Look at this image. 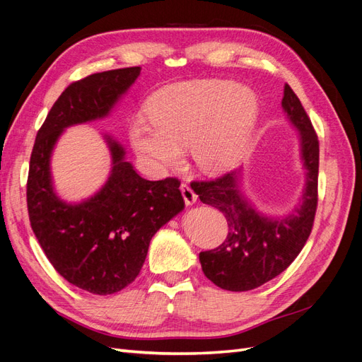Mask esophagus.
<instances>
[{"mask_svg":"<svg viewBox=\"0 0 362 362\" xmlns=\"http://www.w3.org/2000/svg\"><path fill=\"white\" fill-rule=\"evenodd\" d=\"M180 190H181V194L184 198V202L187 205H193L196 202V199H198V196H196V193L192 190L189 184H181Z\"/></svg>","mask_w":362,"mask_h":362,"instance_id":"34e87169","label":"esophagus"}]
</instances>
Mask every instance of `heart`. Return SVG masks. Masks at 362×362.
<instances>
[{"instance_id":"obj_1","label":"heart","mask_w":362,"mask_h":362,"mask_svg":"<svg viewBox=\"0 0 362 362\" xmlns=\"http://www.w3.org/2000/svg\"><path fill=\"white\" fill-rule=\"evenodd\" d=\"M258 103L233 81L178 83L158 92L149 104V119L137 117L129 139L152 169L178 164L184 148L198 168L216 172L233 164L246 149L255 127Z\"/></svg>"}]
</instances>
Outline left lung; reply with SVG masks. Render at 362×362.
I'll return each instance as SVG.
<instances>
[{
  "instance_id": "left-lung-1",
  "label": "left lung",
  "mask_w": 362,
  "mask_h": 362,
  "mask_svg": "<svg viewBox=\"0 0 362 362\" xmlns=\"http://www.w3.org/2000/svg\"><path fill=\"white\" fill-rule=\"evenodd\" d=\"M282 107L299 129L306 189L303 201L286 218L258 214L238 190L237 172H226L211 181H196L194 193L204 204L222 211L228 222L225 242L199 254L204 275L229 291L254 290L276 278L300 254L314 225L319 184V139L299 98L284 86Z\"/></svg>"
}]
</instances>
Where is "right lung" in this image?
Masks as SVG:
<instances>
[{
	"instance_id": "1",
	"label": "right lung",
	"mask_w": 362,
	"mask_h": 362,
	"mask_svg": "<svg viewBox=\"0 0 362 362\" xmlns=\"http://www.w3.org/2000/svg\"><path fill=\"white\" fill-rule=\"evenodd\" d=\"M140 71L98 72L69 84L37 131L30 158L27 206L33 233L52 267L93 294L129 286L144 266L151 238L184 208L178 178H141L112 139H107L110 178L93 198L71 205L52 190L49 157L63 129L107 116Z\"/></svg>"
}]
</instances>
